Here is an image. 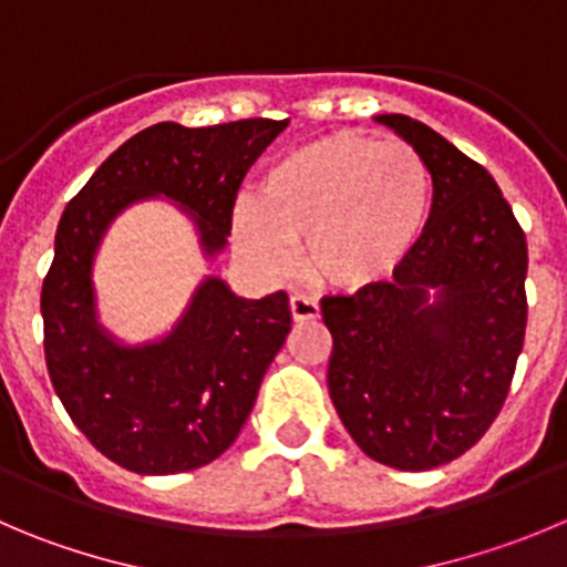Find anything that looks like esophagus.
<instances>
[{"mask_svg": "<svg viewBox=\"0 0 567 567\" xmlns=\"http://www.w3.org/2000/svg\"><path fill=\"white\" fill-rule=\"evenodd\" d=\"M290 316L293 321H313L319 319V305L308 296H290Z\"/></svg>", "mask_w": 567, "mask_h": 567, "instance_id": "obj_1", "label": "esophagus"}]
</instances>
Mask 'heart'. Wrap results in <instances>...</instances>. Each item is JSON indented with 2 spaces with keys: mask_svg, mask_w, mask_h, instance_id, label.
<instances>
[{
  "mask_svg": "<svg viewBox=\"0 0 567 567\" xmlns=\"http://www.w3.org/2000/svg\"><path fill=\"white\" fill-rule=\"evenodd\" d=\"M431 212L433 178L414 147L330 134L268 167L257 204L235 206L231 243L259 274L282 277L305 241V271L319 288L361 293L403 271Z\"/></svg>",
  "mask_w": 567,
  "mask_h": 567,
  "instance_id": "1",
  "label": "heart"
}]
</instances>
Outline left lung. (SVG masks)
Returning <instances> with one entry per match:
<instances>
[{"label": "left lung", "instance_id": "8db88e82", "mask_svg": "<svg viewBox=\"0 0 567 567\" xmlns=\"http://www.w3.org/2000/svg\"><path fill=\"white\" fill-rule=\"evenodd\" d=\"M427 164L433 212L405 268L327 296L332 405L355 444L394 470L470 451L509 394L526 336V235L489 173L420 120L378 114Z\"/></svg>", "mask_w": 567, "mask_h": 567}]
</instances>
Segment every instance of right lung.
<instances>
[{
	"label": "right lung",
	"instance_id": "add662e5",
	"mask_svg": "<svg viewBox=\"0 0 567 567\" xmlns=\"http://www.w3.org/2000/svg\"><path fill=\"white\" fill-rule=\"evenodd\" d=\"M285 125H151L116 147L63 209L41 288L47 372L83 436L131 473H187L229 451L288 338L290 308L285 290L243 299L206 277L167 336L123 343L97 319L100 243L120 212L167 198L187 212L200 251L215 259L248 167Z\"/></svg>",
	"mask_w": 567,
	"mask_h": 567
}]
</instances>
